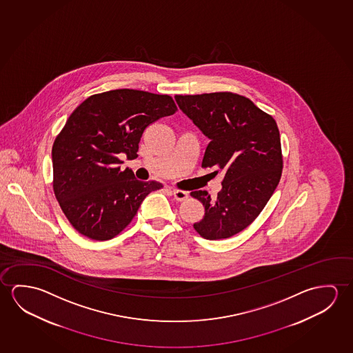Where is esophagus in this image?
<instances>
[{
	"label": "esophagus",
	"instance_id": "obj_1",
	"mask_svg": "<svg viewBox=\"0 0 353 353\" xmlns=\"http://www.w3.org/2000/svg\"><path fill=\"white\" fill-rule=\"evenodd\" d=\"M169 190H170L172 195H173L178 201H184V200H186V199L189 197V194H188L186 191L175 190V189H169Z\"/></svg>",
	"mask_w": 353,
	"mask_h": 353
}]
</instances>
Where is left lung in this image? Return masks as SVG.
<instances>
[{"label": "left lung", "mask_w": 353, "mask_h": 353, "mask_svg": "<svg viewBox=\"0 0 353 353\" xmlns=\"http://www.w3.org/2000/svg\"><path fill=\"white\" fill-rule=\"evenodd\" d=\"M175 101L210 140L202 167L224 175L216 199L208 191L191 192L205 206L194 228L208 241L230 238L258 217L280 183L277 123L250 99L230 92L175 95Z\"/></svg>", "instance_id": "1"}]
</instances>
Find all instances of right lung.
Wrapping results in <instances>:
<instances>
[{
	"mask_svg": "<svg viewBox=\"0 0 353 353\" xmlns=\"http://www.w3.org/2000/svg\"><path fill=\"white\" fill-rule=\"evenodd\" d=\"M172 97L143 90H115L94 94L73 110L52 145L54 192L73 228L108 241L132 221L145 196L162 189L121 170L119 154L137 157L150 123L173 115Z\"/></svg>",
	"mask_w": 353,
	"mask_h": 353,
	"instance_id": "obj_1",
	"label": "right lung"
}]
</instances>
